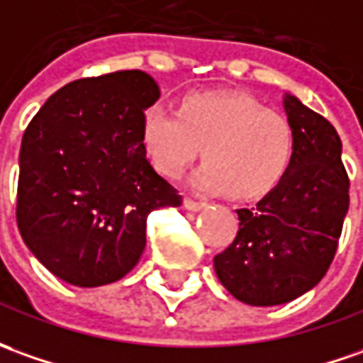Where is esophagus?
<instances>
[{"mask_svg":"<svg viewBox=\"0 0 363 363\" xmlns=\"http://www.w3.org/2000/svg\"><path fill=\"white\" fill-rule=\"evenodd\" d=\"M204 206H206L204 202L192 201V199H184V208H186V211H192V213H196V211H202Z\"/></svg>","mask_w":363,"mask_h":363,"instance_id":"1","label":"esophagus"}]
</instances>
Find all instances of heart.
<instances>
[{"instance_id":"b5f03b06","label":"heart","mask_w":363,"mask_h":363,"mask_svg":"<svg viewBox=\"0 0 363 363\" xmlns=\"http://www.w3.org/2000/svg\"><path fill=\"white\" fill-rule=\"evenodd\" d=\"M140 143L155 169L179 179L199 155L206 161L192 174L204 192L260 196L282 181L296 150L292 123L240 93L199 91L179 109L155 103L140 119Z\"/></svg>"}]
</instances>
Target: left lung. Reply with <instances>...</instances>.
<instances>
[{"mask_svg": "<svg viewBox=\"0 0 363 363\" xmlns=\"http://www.w3.org/2000/svg\"><path fill=\"white\" fill-rule=\"evenodd\" d=\"M296 135L290 169L264 199L238 208V233L214 256L220 284L248 306L296 300L324 278L350 204L342 140L332 123L284 95Z\"/></svg>", "mask_w": 363, "mask_h": 363, "instance_id": "obj_1", "label": "left lung"}]
</instances>
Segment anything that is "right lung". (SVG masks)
<instances>
[{
	"label": "right lung",
	"mask_w": 363,
	"mask_h": 363,
	"mask_svg": "<svg viewBox=\"0 0 363 363\" xmlns=\"http://www.w3.org/2000/svg\"><path fill=\"white\" fill-rule=\"evenodd\" d=\"M159 97L145 71H115L61 87L27 125L17 226L37 260L69 284L129 274L147 244V216L181 206L140 143L143 113Z\"/></svg>",
	"instance_id": "1"
}]
</instances>
